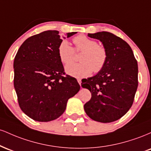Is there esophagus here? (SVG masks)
Here are the masks:
<instances>
[{
    "label": "esophagus",
    "mask_w": 151,
    "mask_h": 151,
    "mask_svg": "<svg viewBox=\"0 0 151 151\" xmlns=\"http://www.w3.org/2000/svg\"><path fill=\"white\" fill-rule=\"evenodd\" d=\"M77 81H78V83H79V85L81 86V80L80 79H77Z\"/></svg>",
    "instance_id": "obj_1"
}]
</instances>
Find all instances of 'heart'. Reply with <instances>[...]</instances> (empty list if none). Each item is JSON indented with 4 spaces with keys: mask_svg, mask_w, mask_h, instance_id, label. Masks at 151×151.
Segmentation results:
<instances>
[{
    "mask_svg": "<svg viewBox=\"0 0 151 151\" xmlns=\"http://www.w3.org/2000/svg\"><path fill=\"white\" fill-rule=\"evenodd\" d=\"M74 50L67 40H62L58 46V55L60 60L65 65L73 61L74 50L81 52L79 63H72L66 67V72L77 78L86 77L90 75L92 71L95 73L100 72L107 61V52L104 47L98 45L94 40L87 36L78 35L73 39Z\"/></svg>",
    "mask_w": 151,
    "mask_h": 151,
    "instance_id": "b5f03b06",
    "label": "heart"
}]
</instances>
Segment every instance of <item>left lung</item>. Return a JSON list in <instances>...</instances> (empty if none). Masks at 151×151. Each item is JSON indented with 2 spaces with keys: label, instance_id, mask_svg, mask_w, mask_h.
Listing matches in <instances>:
<instances>
[{
  "label": "left lung",
  "instance_id": "obj_1",
  "mask_svg": "<svg viewBox=\"0 0 151 151\" xmlns=\"http://www.w3.org/2000/svg\"><path fill=\"white\" fill-rule=\"evenodd\" d=\"M88 36L102 42L107 61L97 74L81 83L91 93L84 111L98 122H113L125 115L133 104L138 84V63L131 47L121 37L104 31Z\"/></svg>",
  "mask_w": 151,
  "mask_h": 151
}]
</instances>
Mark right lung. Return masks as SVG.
<instances>
[{
    "mask_svg": "<svg viewBox=\"0 0 151 151\" xmlns=\"http://www.w3.org/2000/svg\"><path fill=\"white\" fill-rule=\"evenodd\" d=\"M76 33L68 32L67 37ZM62 37L58 30L35 35L22 43L15 57L14 87L19 106L35 121L58 119L69 99L80 89L75 78L64 76L58 52Z\"/></svg>",
    "mask_w": 151,
    "mask_h": 151,
    "instance_id": "obj_1",
    "label": "right lung"
}]
</instances>
